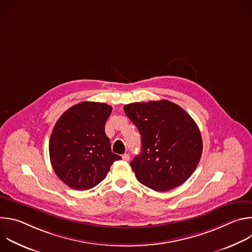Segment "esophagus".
Instances as JSON below:
<instances>
[{
  "instance_id": "esophagus-1",
  "label": "esophagus",
  "mask_w": 252,
  "mask_h": 252,
  "mask_svg": "<svg viewBox=\"0 0 252 252\" xmlns=\"http://www.w3.org/2000/svg\"><path fill=\"white\" fill-rule=\"evenodd\" d=\"M123 159H124L125 161H128V160L130 159V157H129V155H128V154H125V155L123 156Z\"/></svg>"
}]
</instances>
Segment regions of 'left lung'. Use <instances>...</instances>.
I'll return each instance as SVG.
<instances>
[{
	"mask_svg": "<svg viewBox=\"0 0 252 252\" xmlns=\"http://www.w3.org/2000/svg\"><path fill=\"white\" fill-rule=\"evenodd\" d=\"M124 110L141 135V153L130 162L137 181L157 191L188 181L202 154L201 134L192 118L166 99L132 102Z\"/></svg>",
	"mask_w": 252,
	"mask_h": 252,
	"instance_id": "8db88e82",
	"label": "left lung"
}]
</instances>
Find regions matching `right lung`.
Segmentation results:
<instances>
[{
	"label": "right lung",
	"mask_w": 252,
	"mask_h": 252,
	"mask_svg": "<svg viewBox=\"0 0 252 252\" xmlns=\"http://www.w3.org/2000/svg\"><path fill=\"white\" fill-rule=\"evenodd\" d=\"M112 106L83 101L66 110L56 123L49 145L55 173L70 189L87 190L105 178L122 158L112 153L104 132Z\"/></svg>",
	"instance_id": "obj_1"
}]
</instances>
